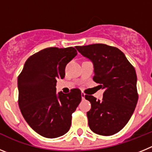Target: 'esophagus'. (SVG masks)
<instances>
[{
	"instance_id": "obj_1",
	"label": "esophagus",
	"mask_w": 152,
	"mask_h": 152,
	"mask_svg": "<svg viewBox=\"0 0 152 152\" xmlns=\"http://www.w3.org/2000/svg\"><path fill=\"white\" fill-rule=\"evenodd\" d=\"M81 98H82V100H84V98H85V94H81Z\"/></svg>"
}]
</instances>
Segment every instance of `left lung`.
<instances>
[{
	"instance_id": "left-lung-1",
	"label": "left lung",
	"mask_w": 152,
	"mask_h": 152,
	"mask_svg": "<svg viewBox=\"0 0 152 152\" xmlns=\"http://www.w3.org/2000/svg\"><path fill=\"white\" fill-rule=\"evenodd\" d=\"M75 48L92 61L93 80L105 89L101 101L85 95L91 103V110L87 113L90 129L105 136L117 133L130 119L139 99L135 68L116 47L98 43Z\"/></svg>"
}]
</instances>
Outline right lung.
Masks as SVG:
<instances>
[{
	"instance_id": "right-lung-1",
	"label": "right lung",
	"mask_w": 152,
	"mask_h": 152,
	"mask_svg": "<svg viewBox=\"0 0 152 152\" xmlns=\"http://www.w3.org/2000/svg\"><path fill=\"white\" fill-rule=\"evenodd\" d=\"M74 47L46 48L26 61L18 76V103L23 116L42 136L64 135L72 125V113L81 101L78 88L56 94L58 78H64L66 64L77 56Z\"/></svg>"
}]
</instances>
